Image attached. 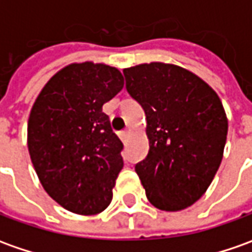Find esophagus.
<instances>
[{"label": "esophagus", "instance_id": "1", "mask_svg": "<svg viewBox=\"0 0 252 252\" xmlns=\"http://www.w3.org/2000/svg\"><path fill=\"white\" fill-rule=\"evenodd\" d=\"M119 136L123 142H126L129 138V131H121V132H119Z\"/></svg>", "mask_w": 252, "mask_h": 252}]
</instances>
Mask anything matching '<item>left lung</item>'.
Returning <instances> with one entry per match:
<instances>
[{"label": "left lung", "instance_id": "left-lung-1", "mask_svg": "<svg viewBox=\"0 0 252 252\" xmlns=\"http://www.w3.org/2000/svg\"><path fill=\"white\" fill-rule=\"evenodd\" d=\"M126 88L146 116L149 153L135 165L152 204L179 211L196 203L220 168L227 120L196 74L160 62L124 68Z\"/></svg>", "mask_w": 252, "mask_h": 252}]
</instances>
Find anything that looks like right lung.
<instances>
[{"label": "right lung", "instance_id": "obj_1", "mask_svg": "<svg viewBox=\"0 0 252 252\" xmlns=\"http://www.w3.org/2000/svg\"><path fill=\"white\" fill-rule=\"evenodd\" d=\"M123 87L116 67L74 63L56 73L32 104L27 124L32 165L45 191L68 211L94 215L112 201L124 145L102 106Z\"/></svg>", "mask_w": 252, "mask_h": 252}]
</instances>
